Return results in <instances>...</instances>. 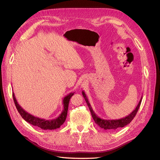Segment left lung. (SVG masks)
Masks as SVG:
<instances>
[{
	"mask_svg": "<svg viewBox=\"0 0 160 160\" xmlns=\"http://www.w3.org/2000/svg\"><path fill=\"white\" fill-rule=\"evenodd\" d=\"M82 94H83V96L86 101V103L88 105L89 110L91 111L92 118H93V120L95 121V123L98 124L101 128H103L104 129L114 130L120 128H123L124 126H125V125L129 124L135 118V115L137 114V112L139 108L140 105H141V102L142 100V96L141 99H140L139 103L137 105V107L135 108V109L129 115H127L126 117L123 118L122 119H105L100 118L95 113L94 111L93 110V109H92L91 106L89 102V100L88 98H87V96L83 91H82Z\"/></svg>",
	"mask_w": 160,
	"mask_h": 160,
	"instance_id": "obj_1",
	"label": "left lung"
}]
</instances>
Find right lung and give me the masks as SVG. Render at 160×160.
<instances>
[{"mask_svg": "<svg viewBox=\"0 0 160 160\" xmlns=\"http://www.w3.org/2000/svg\"><path fill=\"white\" fill-rule=\"evenodd\" d=\"M75 92L73 93H70L69 94L65 96L62 99V104H63V110L61 112V115L59 117L57 118L56 119H53L51 120H47L44 119L38 118L37 117H35L30 113H28L25 110H24L21 105H19L16 99L15 96H14V93H12V97L14 99V104H15L16 108L18 111V113H20L21 117L25 119L26 122L28 123H31V125H34V126H37L40 128L42 129H55L57 128H59L61 125L63 124V123L65 122V119L67 115V111H68V107L70 99L71 97L74 95Z\"/></svg>", "mask_w": 160, "mask_h": 160, "instance_id": "add662e5", "label": "right lung"}]
</instances>
